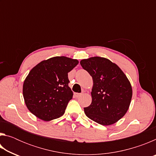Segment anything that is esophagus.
<instances>
[{"mask_svg":"<svg viewBox=\"0 0 156 156\" xmlns=\"http://www.w3.org/2000/svg\"><path fill=\"white\" fill-rule=\"evenodd\" d=\"M74 96L76 97V98H79L80 96H82V94H79V93H75L74 94Z\"/></svg>","mask_w":156,"mask_h":156,"instance_id":"34e87169","label":"esophagus"}]
</instances>
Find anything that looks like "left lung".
Masks as SVG:
<instances>
[{
	"label": "left lung",
	"mask_w": 156,
	"mask_h": 156,
	"mask_svg": "<svg viewBox=\"0 0 156 156\" xmlns=\"http://www.w3.org/2000/svg\"><path fill=\"white\" fill-rule=\"evenodd\" d=\"M80 65L92 77V102L84 107L86 115L100 125L107 126L121 119L129 109L131 85L120 68L109 59L91 57Z\"/></svg>",
	"instance_id": "obj_1"
}]
</instances>
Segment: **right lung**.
Returning <instances> with one entry per match:
<instances>
[{"mask_svg":"<svg viewBox=\"0 0 156 156\" xmlns=\"http://www.w3.org/2000/svg\"><path fill=\"white\" fill-rule=\"evenodd\" d=\"M78 61L65 56H56L38 63L25 78L23 94L28 109L44 121L64 114L73 92L69 87L68 73Z\"/></svg>","mask_w":156,"mask_h":156,"instance_id":"1","label":"right lung"}]
</instances>
